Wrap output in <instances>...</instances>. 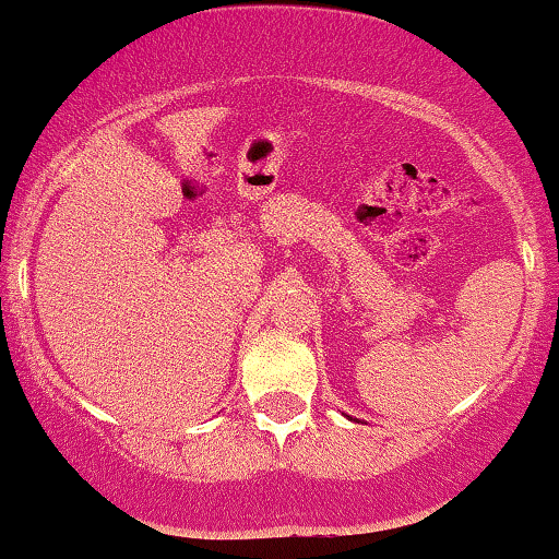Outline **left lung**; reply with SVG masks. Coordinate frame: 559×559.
Wrapping results in <instances>:
<instances>
[{
    "label": "left lung",
    "instance_id": "obj_1",
    "mask_svg": "<svg viewBox=\"0 0 559 559\" xmlns=\"http://www.w3.org/2000/svg\"><path fill=\"white\" fill-rule=\"evenodd\" d=\"M352 418V416H349ZM352 420H356V424H359V418H352Z\"/></svg>",
    "mask_w": 559,
    "mask_h": 559
}]
</instances>
